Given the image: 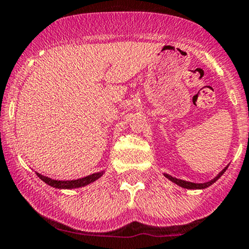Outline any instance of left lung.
<instances>
[{
  "mask_svg": "<svg viewBox=\"0 0 249 249\" xmlns=\"http://www.w3.org/2000/svg\"><path fill=\"white\" fill-rule=\"evenodd\" d=\"M227 168H228V166H227L226 168L223 169V171L219 172V174L217 175V177H214L213 180H210V181H208V182H203V184H196V182L185 181V180L177 179V178H173L172 175H169V174H164V177H166L167 179L171 180V181L174 182V184L179 185V186H181V187H184V188H187V190H204V188L211 186V185H213L214 181H217V180H218L219 178H221L222 175H223V173L227 171Z\"/></svg>",
  "mask_w": 249,
  "mask_h": 249,
  "instance_id": "obj_1",
  "label": "left lung"
}]
</instances>
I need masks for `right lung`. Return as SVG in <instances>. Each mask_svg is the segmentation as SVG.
<instances>
[{
    "label": "right lung",
    "instance_id": "add662e5",
    "mask_svg": "<svg viewBox=\"0 0 249 249\" xmlns=\"http://www.w3.org/2000/svg\"><path fill=\"white\" fill-rule=\"evenodd\" d=\"M103 174L104 172H99V173H94V174H90L88 175V177L81 178V179H76V180H53L51 179V178L44 177V175L36 173V175H38V177L40 178L45 184H48L52 187L61 188V190L62 188L63 190H71V188L87 186V185L91 184V182H94L95 180H98L99 178L103 177Z\"/></svg>",
    "mask_w": 249,
    "mask_h": 249
}]
</instances>
